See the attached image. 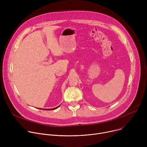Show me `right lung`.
Masks as SVG:
<instances>
[{"label": "right lung", "instance_id": "obj_1", "mask_svg": "<svg viewBox=\"0 0 147 147\" xmlns=\"http://www.w3.org/2000/svg\"><path fill=\"white\" fill-rule=\"evenodd\" d=\"M60 106V105H59L58 107H55V108H53V109H41V110H55V109H57V108H59V107Z\"/></svg>", "mask_w": 147, "mask_h": 147}]
</instances>
